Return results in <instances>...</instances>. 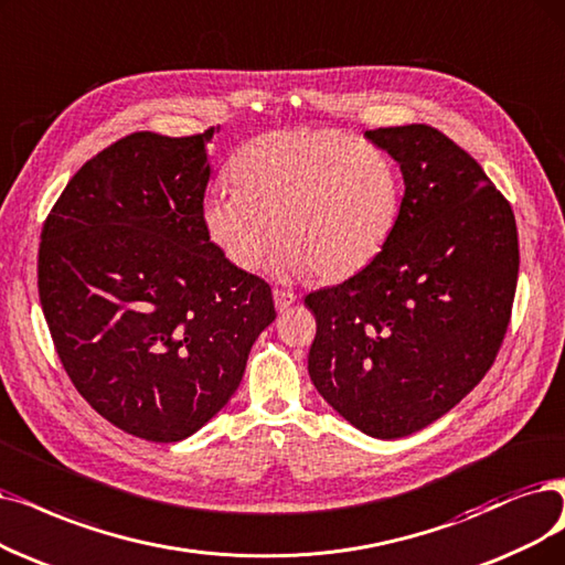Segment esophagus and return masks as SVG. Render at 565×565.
Listing matches in <instances>:
<instances>
[{
    "label": "esophagus",
    "instance_id": "1",
    "mask_svg": "<svg viewBox=\"0 0 565 565\" xmlns=\"http://www.w3.org/2000/svg\"><path fill=\"white\" fill-rule=\"evenodd\" d=\"M295 301H297L295 291H289V289H274V303H276V310H278V312H285Z\"/></svg>",
    "mask_w": 565,
    "mask_h": 565
}]
</instances>
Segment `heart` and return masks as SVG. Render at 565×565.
Returning a JSON list of instances; mask_svg holds the SVG:
<instances>
[{"instance_id":"heart-1","label":"heart","mask_w":565,"mask_h":565,"mask_svg":"<svg viewBox=\"0 0 565 565\" xmlns=\"http://www.w3.org/2000/svg\"><path fill=\"white\" fill-rule=\"evenodd\" d=\"M227 178L234 190L209 192L201 222L241 270H255L278 238L280 274L343 280L385 247L401 206L390 157L341 129L262 134L232 157Z\"/></svg>"}]
</instances>
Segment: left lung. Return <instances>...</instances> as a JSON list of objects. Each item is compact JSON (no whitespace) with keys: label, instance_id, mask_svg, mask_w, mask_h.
<instances>
[{"label":"left lung","instance_id":"left-lung-1","mask_svg":"<svg viewBox=\"0 0 565 565\" xmlns=\"http://www.w3.org/2000/svg\"><path fill=\"white\" fill-rule=\"evenodd\" d=\"M366 139L401 167L405 194L377 257L310 291L312 385L373 438H403L449 413L505 338L519 243L514 213L482 167L428 125Z\"/></svg>","mask_w":565,"mask_h":565}]
</instances>
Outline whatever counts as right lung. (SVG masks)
Instances as JSON below:
<instances>
[{"label":"right lung","mask_w":565,"mask_h":565,"mask_svg":"<svg viewBox=\"0 0 565 565\" xmlns=\"http://www.w3.org/2000/svg\"><path fill=\"white\" fill-rule=\"evenodd\" d=\"M217 129L134 131L87 160L43 222L39 299L78 394L122 431L175 443L238 390L270 287L201 222Z\"/></svg>","instance_id":"1"}]
</instances>
